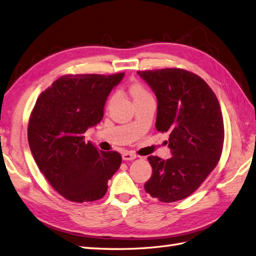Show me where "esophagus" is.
I'll list each match as a JSON object with an SVG mask.
<instances>
[{
    "label": "esophagus",
    "instance_id": "34e87169",
    "mask_svg": "<svg viewBox=\"0 0 256 256\" xmlns=\"http://www.w3.org/2000/svg\"><path fill=\"white\" fill-rule=\"evenodd\" d=\"M136 158H137V156L130 151L122 153V160H124V161H132V160H134Z\"/></svg>",
    "mask_w": 256,
    "mask_h": 256
}]
</instances>
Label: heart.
<instances>
[{
	"label": "heart",
	"mask_w": 256,
	"mask_h": 256,
	"mask_svg": "<svg viewBox=\"0 0 256 256\" xmlns=\"http://www.w3.org/2000/svg\"><path fill=\"white\" fill-rule=\"evenodd\" d=\"M129 93L130 95L132 96L134 98V102H137V100H144V98H150V93L148 92V90L141 85L140 83H132V85H130L129 88ZM116 98V94H112L110 100H108V105L112 104L114 100H115Z\"/></svg>",
	"instance_id": "heart-1"
}]
</instances>
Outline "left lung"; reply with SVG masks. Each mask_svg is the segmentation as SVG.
<instances>
[{
    "instance_id": "obj_1",
    "label": "left lung",
    "mask_w": 256,
    "mask_h": 256,
    "mask_svg": "<svg viewBox=\"0 0 256 256\" xmlns=\"http://www.w3.org/2000/svg\"><path fill=\"white\" fill-rule=\"evenodd\" d=\"M158 100L156 128L168 132L172 158H148L152 175L144 190L163 202L192 194L217 166L224 128L217 96L195 73L178 68L138 71Z\"/></svg>"
}]
</instances>
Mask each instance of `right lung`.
<instances>
[{
    "mask_svg": "<svg viewBox=\"0 0 256 256\" xmlns=\"http://www.w3.org/2000/svg\"><path fill=\"white\" fill-rule=\"evenodd\" d=\"M124 73L68 74L39 95L28 122L32 156L50 185L74 202L100 200L122 164L116 151L104 152L84 134L104 116V106Z\"/></svg>",
    "mask_w": 256,
    "mask_h": 256,
    "instance_id": "add662e5",
    "label": "right lung"
}]
</instances>
